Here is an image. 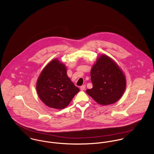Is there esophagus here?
I'll return each instance as SVG.
<instances>
[{"label": "esophagus", "instance_id": "obj_1", "mask_svg": "<svg viewBox=\"0 0 154 154\" xmlns=\"http://www.w3.org/2000/svg\"><path fill=\"white\" fill-rule=\"evenodd\" d=\"M85 89H86V86L85 85H83L80 87L81 91H84V90H85Z\"/></svg>", "mask_w": 154, "mask_h": 154}]
</instances>
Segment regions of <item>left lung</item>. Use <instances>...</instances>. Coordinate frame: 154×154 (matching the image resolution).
<instances>
[{"label":"left lung","instance_id":"obj_1","mask_svg":"<svg viewBox=\"0 0 154 154\" xmlns=\"http://www.w3.org/2000/svg\"><path fill=\"white\" fill-rule=\"evenodd\" d=\"M93 87L86 93L99 104L108 105L116 103L123 96L126 88L125 75L113 60L100 55L91 71Z\"/></svg>","mask_w":154,"mask_h":154}]
</instances>
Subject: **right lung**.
I'll return each instance as SVG.
<instances>
[{
	"instance_id": "right-lung-1",
	"label": "right lung",
	"mask_w": 154,
	"mask_h": 154,
	"mask_svg": "<svg viewBox=\"0 0 154 154\" xmlns=\"http://www.w3.org/2000/svg\"><path fill=\"white\" fill-rule=\"evenodd\" d=\"M36 91L46 105L61 109L69 104L80 89L68 77L65 65L54 59L41 72L37 81Z\"/></svg>"
}]
</instances>
